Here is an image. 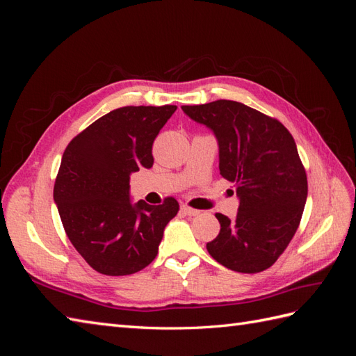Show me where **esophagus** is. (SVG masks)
<instances>
[{
  "mask_svg": "<svg viewBox=\"0 0 356 356\" xmlns=\"http://www.w3.org/2000/svg\"><path fill=\"white\" fill-rule=\"evenodd\" d=\"M181 211L184 212L186 215H190V217H196V215H199V213H200V211H197V209H193V208L187 207V204H181Z\"/></svg>",
  "mask_w": 356,
  "mask_h": 356,
  "instance_id": "1",
  "label": "esophagus"
}]
</instances>
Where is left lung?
I'll return each instance as SVG.
<instances>
[{"label":"left lung","instance_id":"1","mask_svg":"<svg viewBox=\"0 0 356 356\" xmlns=\"http://www.w3.org/2000/svg\"><path fill=\"white\" fill-rule=\"evenodd\" d=\"M181 108L217 138L220 174L239 197L234 220L215 213L221 229L208 252L234 272L266 270L293 239L307 199L294 138L275 118L236 101Z\"/></svg>","mask_w":356,"mask_h":356}]
</instances>
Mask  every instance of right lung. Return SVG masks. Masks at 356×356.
Segmentation results:
<instances>
[{
	"instance_id": "right-lung-1",
	"label": "right lung",
	"mask_w": 356,
	"mask_h": 356,
	"mask_svg": "<svg viewBox=\"0 0 356 356\" xmlns=\"http://www.w3.org/2000/svg\"><path fill=\"white\" fill-rule=\"evenodd\" d=\"M175 105L123 106L93 122L62 156L53 199L75 250L96 272L143 270L159 251L179 204L131 200V175L154 163L153 143Z\"/></svg>"
}]
</instances>
